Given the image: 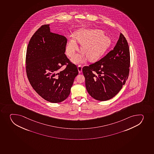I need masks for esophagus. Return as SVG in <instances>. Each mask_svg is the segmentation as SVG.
I'll list each match as a JSON object with an SVG mask.
<instances>
[{
    "mask_svg": "<svg viewBox=\"0 0 154 154\" xmlns=\"http://www.w3.org/2000/svg\"><path fill=\"white\" fill-rule=\"evenodd\" d=\"M78 70L79 73H81L82 72V66L80 65H78Z\"/></svg>",
    "mask_w": 154,
    "mask_h": 154,
    "instance_id": "esophagus-1",
    "label": "esophagus"
}]
</instances>
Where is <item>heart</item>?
Segmentation results:
<instances>
[{
  "mask_svg": "<svg viewBox=\"0 0 154 154\" xmlns=\"http://www.w3.org/2000/svg\"><path fill=\"white\" fill-rule=\"evenodd\" d=\"M103 34V32L99 29H81L75 32V39L82 44L81 50L84 54L75 55L72 59V62L76 64L82 62L85 55L91 61L100 58L111 44L110 38ZM75 40L71 38L67 43L66 52L69 57L73 56L78 50V44Z\"/></svg>",
  "mask_w": 154,
  "mask_h": 154,
  "instance_id": "1",
  "label": "heart"
}]
</instances>
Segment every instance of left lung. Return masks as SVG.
Wrapping results in <instances>:
<instances>
[{"instance_id": "obj_1", "label": "left lung", "mask_w": 154, "mask_h": 154, "mask_svg": "<svg viewBox=\"0 0 154 154\" xmlns=\"http://www.w3.org/2000/svg\"><path fill=\"white\" fill-rule=\"evenodd\" d=\"M130 66L129 47L125 36L120 33L113 50L99 61L83 68L87 92L97 100L111 99L125 85Z\"/></svg>"}]
</instances>
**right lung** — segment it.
<instances>
[{
    "label": "right lung",
    "mask_w": 154,
    "mask_h": 154,
    "mask_svg": "<svg viewBox=\"0 0 154 154\" xmlns=\"http://www.w3.org/2000/svg\"><path fill=\"white\" fill-rule=\"evenodd\" d=\"M49 26H42L30 39L26 72L30 84L40 96L49 102L59 103L70 94L78 71L65 54L67 38L51 32ZM65 64L66 68L60 71Z\"/></svg>",
    "instance_id": "1"
}]
</instances>
